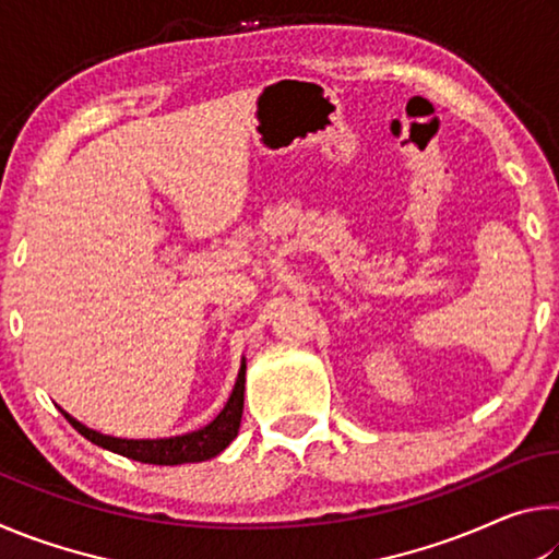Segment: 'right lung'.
I'll return each mask as SVG.
<instances>
[{"label": "right lung", "instance_id": "1", "mask_svg": "<svg viewBox=\"0 0 559 559\" xmlns=\"http://www.w3.org/2000/svg\"><path fill=\"white\" fill-rule=\"evenodd\" d=\"M243 382H246V362H241L239 377H236L234 392L226 402L219 416L200 431L185 433V437H173V439H155V441H135V439H116L106 437V433H98L88 427H83L63 412L66 419H69L71 427L86 437L96 447L108 449L112 453H120V456L140 461V463H155V466H177V463H194V461H206L214 459L216 453H222L239 433L241 424V412H243Z\"/></svg>", "mask_w": 559, "mask_h": 559}]
</instances>
